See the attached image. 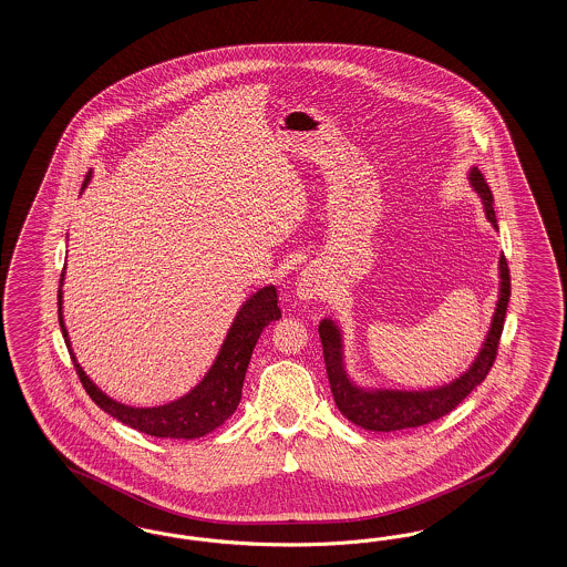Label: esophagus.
<instances>
[{
  "label": "esophagus",
  "instance_id": "1",
  "mask_svg": "<svg viewBox=\"0 0 567 567\" xmlns=\"http://www.w3.org/2000/svg\"><path fill=\"white\" fill-rule=\"evenodd\" d=\"M320 280L318 276L311 275V272H303L297 280V295L301 299H316L320 295Z\"/></svg>",
  "mask_w": 567,
  "mask_h": 567
}]
</instances>
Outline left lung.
<instances>
[{
    "label": "left lung",
    "mask_w": 567,
    "mask_h": 567,
    "mask_svg": "<svg viewBox=\"0 0 567 567\" xmlns=\"http://www.w3.org/2000/svg\"><path fill=\"white\" fill-rule=\"evenodd\" d=\"M470 185L478 190L486 218L498 230L497 216L493 209V193L488 189L478 168L470 171ZM498 276H501V289H498L497 309H495L491 330L484 339L478 358L462 377L455 378L453 382L443 384L439 389H429V391L374 389V391H365L358 384H353L344 370L341 330L332 320H322L318 332H320L322 349H324L330 391H332L339 412L343 413L347 420H351L355 426L374 430V432L417 429V426L430 424L446 413L453 412L465 396L481 384L497 360L498 341H501L507 303H509V295H512V276H509V266H507L505 256L498 258Z\"/></svg>",
    "instance_id": "8db88e82"
}]
</instances>
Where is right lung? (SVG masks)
Returning <instances> with one entry per match:
<instances>
[{
  "instance_id": "obj_1",
  "label": "right lung",
  "mask_w": 567,
  "mask_h": 567,
  "mask_svg": "<svg viewBox=\"0 0 567 567\" xmlns=\"http://www.w3.org/2000/svg\"><path fill=\"white\" fill-rule=\"evenodd\" d=\"M89 174L85 183L89 181ZM62 280H64V272L60 278V285ZM58 306H60L58 309L60 328L69 347L70 358L74 361L76 374L81 378L89 396L102 408L103 412L114 415L116 420H121L122 424L157 439H199L207 432L223 426L239 405L245 372L261 330L280 318L276 287L268 285L259 289L243 303L233 327L224 339L218 358L212 363L204 380L190 393L157 408H131L105 395L102 389H97L93 380L86 377L85 370L72 353L69 330L64 327L62 289L58 291Z\"/></svg>"
}]
</instances>
